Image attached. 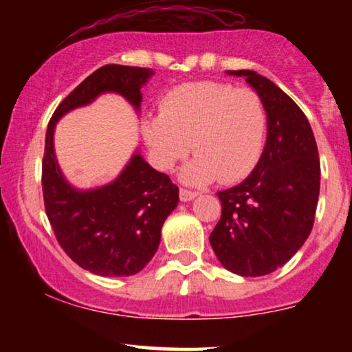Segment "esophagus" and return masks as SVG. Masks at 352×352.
Instances as JSON below:
<instances>
[{"label": "esophagus", "instance_id": "34e87169", "mask_svg": "<svg viewBox=\"0 0 352 352\" xmlns=\"http://www.w3.org/2000/svg\"><path fill=\"white\" fill-rule=\"evenodd\" d=\"M197 197V192H192V190L187 188H180V200L182 201H190Z\"/></svg>", "mask_w": 352, "mask_h": 352}]
</instances>
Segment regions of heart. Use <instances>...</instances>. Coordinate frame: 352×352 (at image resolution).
<instances>
[{
	"label": "heart",
	"instance_id": "obj_1",
	"mask_svg": "<svg viewBox=\"0 0 352 352\" xmlns=\"http://www.w3.org/2000/svg\"><path fill=\"white\" fill-rule=\"evenodd\" d=\"M142 135L162 170H170L192 147L197 155L184 167L182 180L228 184L245 179L260 160L266 112L252 89L213 80L182 84L164 96L160 114L142 120Z\"/></svg>",
	"mask_w": 352,
	"mask_h": 352
}]
</instances>
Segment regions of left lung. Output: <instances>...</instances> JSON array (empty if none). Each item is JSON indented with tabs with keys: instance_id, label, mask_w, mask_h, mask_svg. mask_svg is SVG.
<instances>
[{
	"instance_id": "obj_1",
	"label": "left lung",
	"mask_w": 352,
	"mask_h": 352,
	"mask_svg": "<svg viewBox=\"0 0 352 352\" xmlns=\"http://www.w3.org/2000/svg\"><path fill=\"white\" fill-rule=\"evenodd\" d=\"M245 78L263 102L266 144L241 184L218 192L221 217L210 233L218 261L240 276H265L288 263L314 223L321 167L311 125L273 80L250 69Z\"/></svg>"
}]
</instances>
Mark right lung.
I'll return each instance as SVG.
<instances>
[{"label":"right lung","instance_id":"obj_1","mask_svg":"<svg viewBox=\"0 0 352 352\" xmlns=\"http://www.w3.org/2000/svg\"><path fill=\"white\" fill-rule=\"evenodd\" d=\"M153 74L147 67L102 66L59 104L47 125L43 160L46 215L67 256L99 276H131L144 270L159 248L164 221L179 205V187L145 162L139 151L109 184L74 187L56 159V124L106 92L122 96L140 112V89Z\"/></svg>","mask_w":352,"mask_h":352}]
</instances>
